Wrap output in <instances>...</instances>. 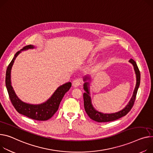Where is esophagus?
Segmentation results:
<instances>
[{
	"instance_id": "esophagus-1",
	"label": "esophagus",
	"mask_w": 153,
	"mask_h": 153,
	"mask_svg": "<svg viewBox=\"0 0 153 153\" xmlns=\"http://www.w3.org/2000/svg\"><path fill=\"white\" fill-rule=\"evenodd\" d=\"M82 83V80L80 78H76L75 79H74L73 81V83H72V85H73V86L76 88V87H78L79 86V85H81Z\"/></svg>"
}]
</instances>
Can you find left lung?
<instances>
[{
    "instance_id": "obj_1",
    "label": "left lung",
    "mask_w": 153,
    "mask_h": 153,
    "mask_svg": "<svg viewBox=\"0 0 153 153\" xmlns=\"http://www.w3.org/2000/svg\"><path fill=\"white\" fill-rule=\"evenodd\" d=\"M129 62H131L134 68L135 72L136 74V78H137V83L136 86L135 88V89L134 91V93L132 98L131 99L130 101L128 103V104L126 105V107L121 110V111L116 112L114 113H110V114H106V113H100L94 109L93 107L92 103H91V99L90 97V93H89V82H86L88 79L90 80V77L88 76H86L84 78V81L85 83L83 85L84 90L86 91L83 94V99H84V107L85 111L87 113V114L89 116L90 118L94 121L99 123H102V122H110L113 121L114 120H116L119 118H121V117L126 116L129 111L132 109L133 105L134 104L136 96L138 89L140 86V70L138 68V66L134 60L132 59H131L129 60Z\"/></svg>"
}]
</instances>
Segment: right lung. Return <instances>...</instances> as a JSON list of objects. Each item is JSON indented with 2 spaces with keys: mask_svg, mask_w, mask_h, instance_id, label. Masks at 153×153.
Returning <instances> with one entry per match:
<instances>
[{
  "mask_svg": "<svg viewBox=\"0 0 153 153\" xmlns=\"http://www.w3.org/2000/svg\"><path fill=\"white\" fill-rule=\"evenodd\" d=\"M33 48L34 46L33 45H29L25 46L21 50L18 51L15 54L12 61L9 64L7 69L5 85L11 102L19 113L34 120L46 121L51 118L54 114L57 111L63 97L64 96L65 94L71 88L72 83L70 82H68V83L59 87L54 92L52 96L48 100L43 103L33 105L21 101L17 97L13 87L11 86V70L12 68L15 59L22 50L33 49Z\"/></svg>",
  "mask_w": 153,
  "mask_h": 153,
  "instance_id": "add662e5",
  "label": "right lung"
}]
</instances>
